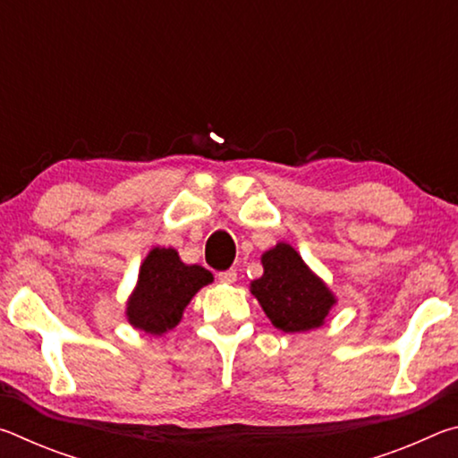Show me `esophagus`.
<instances>
[{
  "label": "esophagus",
  "instance_id": "obj_1",
  "mask_svg": "<svg viewBox=\"0 0 458 458\" xmlns=\"http://www.w3.org/2000/svg\"><path fill=\"white\" fill-rule=\"evenodd\" d=\"M236 278H238V275H236V270H234V268H230V270H222V273H218V281H220V283H224V284H232V283H236Z\"/></svg>",
  "mask_w": 458,
  "mask_h": 458
}]
</instances>
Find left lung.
Returning a JSON list of instances; mask_svg holds the SVG:
<instances>
[{
    "label": "left lung",
    "mask_w": 458,
    "mask_h": 458,
    "mask_svg": "<svg viewBox=\"0 0 458 458\" xmlns=\"http://www.w3.org/2000/svg\"><path fill=\"white\" fill-rule=\"evenodd\" d=\"M260 260L265 273L250 283V293L270 323L284 333L321 327L337 299L301 254L291 244L278 242Z\"/></svg>",
    "instance_id": "obj_1"
}]
</instances>
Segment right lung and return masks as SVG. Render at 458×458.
<instances>
[{
    "label": "right lung",
    "instance_id": "add662e5",
    "mask_svg": "<svg viewBox=\"0 0 458 458\" xmlns=\"http://www.w3.org/2000/svg\"><path fill=\"white\" fill-rule=\"evenodd\" d=\"M214 276L199 265H183L174 248L155 246L143 260L133 294L127 301V319L135 329L164 335L182 321L183 309Z\"/></svg>",
    "mask_w": 458,
    "mask_h": 458
}]
</instances>
